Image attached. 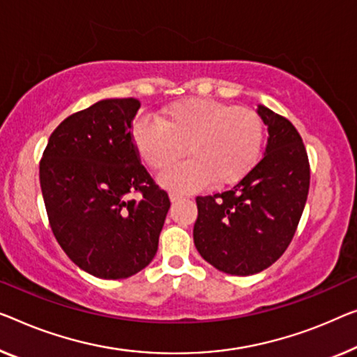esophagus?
<instances>
[{
	"mask_svg": "<svg viewBox=\"0 0 357 357\" xmlns=\"http://www.w3.org/2000/svg\"><path fill=\"white\" fill-rule=\"evenodd\" d=\"M169 199H172V202H178L181 199H184V195L178 192H169Z\"/></svg>",
	"mask_w": 357,
	"mask_h": 357,
	"instance_id": "1",
	"label": "esophagus"
}]
</instances>
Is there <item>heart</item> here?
I'll use <instances>...</instances> for the list:
<instances>
[{
    "instance_id": "b5f03b06",
    "label": "heart",
    "mask_w": 357,
    "mask_h": 357,
    "mask_svg": "<svg viewBox=\"0 0 357 357\" xmlns=\"http://www.w3.org/2000/svg\"><path fill=\"white\" fill-rule=\"evenodd\" d=\"M264 123L258 112L213 99H183L163 109L158 121L137 120L132 144L149 168L165 172L185 153L190 160L160 178L176 190L237 184L261 153Z\"/></svg>"
}]
</instances>
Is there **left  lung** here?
Segmentation results:
<instances>
[{
	"instance_id": "1",
	"label": "left lung",
	"mask_w": 357,
	"mask_h": 357,
	"mask_svg": "<svg viewBox=\"0 0 357 357\" xmlns=\"http://www.w3.org/2000/svg\"><path fill=\"white\" fill-rule=\"evenodd\" d=\"M258 114L269 132L264 157L232 189L195 199V248L232 275L257 274L278 261L295 236L310 190L300 132L264 105Z\"/></svg>"
}]
</instances>
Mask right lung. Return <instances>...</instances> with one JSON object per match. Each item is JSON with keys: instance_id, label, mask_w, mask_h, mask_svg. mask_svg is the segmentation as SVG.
Masks as SVG:
<instances>
[{"instance_id": "obj_1", "label": "right lung", "mask_w": 357, "mask_h": 357, "mask_svg": "<svg viewBox=\"0 0 357 357\" xmlns=\"http://www.w3.org/2000/svg\"><path fill=\"white\" fill-rule=\"evenodd\" d=\"M135 98L104 99L67 116L40 162L47 220L67 257L100 279H126L152 261L169 197L132 144ZM139 193V199H128Z\"/></svg>"}]
</instances>
